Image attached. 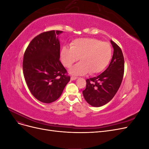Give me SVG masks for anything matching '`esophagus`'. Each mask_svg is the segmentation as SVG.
Returning a JSON list of instances; mask_svg holds the SVG:
<instances>
[{
    "label": "esophagus",
    "mask_w": 149,
    "mask_h": 149,
    "mask_svg": "<svg viewBox=\"0 0 149 149\" xmlns=\"http://www.w3.org/2000/svg\"><path fill=\"white\" fill-rule=\"evenodd\" d=\"M77 78H78V77H76V76H71V80H75Z\"/></svg>",
    "instance_id": "obj_1"
}]
</instances>
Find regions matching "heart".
Masks as SVG:
<instances>
[{"label": "heart", "mask_w": 149, "mask_h": 149, "mask_svg": "<svg viewBox=\"0 0 149 149\" xmlns=\"http://www.w3.org/2000/svg\"><path fill=\"white\" fill-rule=\"evenodd\" d=\"M112 48L107 42L96 38H85L74 40L71 47H63L61 52L63 64L70 68L79 59L81 61L70 70L75 75L87 73L91 74L101 72L109 63Z\"/></svg>", "instance_id": "1"}]
</instances>
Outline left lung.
<instances>
[{"instance_id":"1","label":"left lung","mask_w":149,"mask_h":149,"mask_svg":"<svg viewBox=\"0 0 149 149\" xmlns=\"http://www.w3.org/2000/svg\"><path fill=\"white\" fill-rule=\"evenodd\" d=\"M113 56L107 68L96 77L87 79L83 91L85 100L94 107H100L114 97L121 84L124 73V59L120 48L111 40Z\"/></svg>"}]
</instances>
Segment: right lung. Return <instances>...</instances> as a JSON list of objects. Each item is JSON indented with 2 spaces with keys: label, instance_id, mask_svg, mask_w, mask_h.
Returning a JSON list of instances; mask_svg holds the SVG:
<instances>
[{
  "label": "right lung",
  "instance_id": "right-lung-1",
  "mask_svg": "<svg viewBox=\"0 0 149 149\" xmlns=\"http://www.w3.org/2000/svg\"><path fill=\"white\" fill-rule=\"evenodd\" d=\"M60 30L38 35L24 53L23 73L31 94L38 101L50 103L60 97L70 76L60 61Z\"/></svg>",
  "mask_w": 149,
  "mask_h": 149
}]
</instances>
